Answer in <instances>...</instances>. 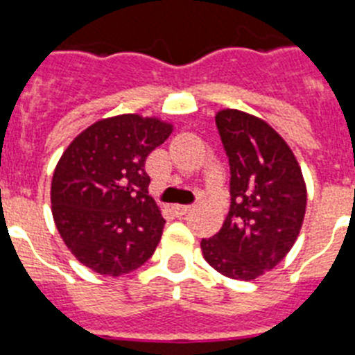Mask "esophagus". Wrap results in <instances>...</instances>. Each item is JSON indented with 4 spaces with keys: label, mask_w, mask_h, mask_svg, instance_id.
Returning a JSON list of instances; mask_svg holds the SVG:
<instances>
[{
    "label": "esophagus",
    "mask_w": 355,
    "mask_h": 355,
    "mask_svg": "<svg viewBox=\"0 0 355 355\" xmlns=\"http://www.w3.org/2000/svg\"><path fill=\"white\" fill-rule=\"evenodd\" d=\"M191 209H193L191 205H173V212L177 214V216H184V214L189 212Z\"/></svg>",
    "instance_id": "obj_1"
}]
</instances>
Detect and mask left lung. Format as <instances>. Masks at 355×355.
Segmentation results:
<instances>
[{
    "label": "left lung",
    "instance_id": "obj_1",
    "mask_svg": "<svg viewBox=\"0 0 355 355\" xmlns=\"http://www.w3.org/2000/svg\"><path fill=\"white\" fill-rule=\"evenodd\" d=\"M230 164V210L223 228L201 239L205 260L232 279L251 281L276 267L301 232L306 185L279 134L253 114L217 113Z\"/></svg>",
    "mask_w": 355,
    "mask_h": 355
}]
</instances>
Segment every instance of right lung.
<instances>
[{
    "label": "right lung",
    "mask_w": 355,
    "mask_h": 355,
    "mask_svg": "<svg viewBox=\"0 0 355 355\" xmlns=\"http://www.w3.org/2000/svg\"><path fill=\"white\" fill-rule=\"evenodd\" d=\"M170 123L139 114L106 118L63 152L51 184L53 217L67 248L104 276H122L154 254L164 217L148 194L145 161Z\"/></svg>",
    "instance_id": "1"
}]
</instances>
